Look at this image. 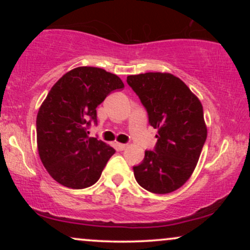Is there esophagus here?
Returning <instances> with one entry per match:
<instances>
[{
    "label": "esophagus",
    "mask_w": 250,
    "mask_h": 250,
    "mask_svg": "<svg viewBox=\"0 0 250 250\" xmlns=\"http://www.w3.org/2000/svg\"><path fill=\"white\" fill-rule=\"evenodd\" d=\"M116 148L119 149V150H125V149L127 148V145H125V143H116Z\"/></svg>",
    "instance_id": "esophagus-1"
}]
</instances>
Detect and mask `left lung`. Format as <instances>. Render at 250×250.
<instances>
[{"label": "left lung", "mask_w": 250, "mask_h": 250, "mask_svg": "<svg viewBox=\"0 0 250 250\" xmlns=\"http://www.w3.org/2000/svg\"><path fill=\"white\" fill-rule=\"evenodd\" d=\"M157 129L154 150L134 166L137 183L155 194H168L182 187L193 174L207 139L200 100L179 77L168 73H146L127 77Z\"/></svg>", "instance_id": "left-lung-1"}]
</instances>
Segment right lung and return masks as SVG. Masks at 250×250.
<instances>
[{"mask_svg": "<svg viewBox=\"0 0 250 250\" xmlns=\"http://www.w3.org/2000/svg\"><path fill=\"white\" fill-rule=\"evenodd\" d=\"M119 76L101 68L79 67L57 81L36 119L40 159L54 180L73 189L93 186L115 149L89 137L96 108L111 91L123 89Z\"/></svg>", "mask_w": 250, "mask_h": 250, "instance_id": "right-lung-1", "label": "right lung"}]
</instances>
